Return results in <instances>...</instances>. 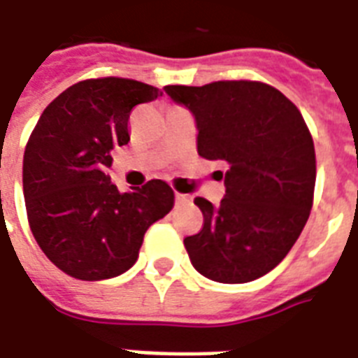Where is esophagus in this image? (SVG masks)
Returning <instances> with one entry per match:
<instances>
[{"mask_svg": "<svg viewBox=\"0 0 358 358\" xmlns=\"http://www.w3.org/2000/svg\"><path fill=\"white\" fill-rule=\"evenodd\" d=\"M192 201V197L189 195H184V193H176V203L178 205H187Z\"/></svg>", "mask_w": 358, "mask_h": 358, "instance_id": "obj_1", "label": "esophagus"}]
</instances>
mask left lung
Instances as JSON below:
<instances>
[{
  "mask_svg": "<svg viewBox=\"0 0 358 358\" xmlns=\"http://www.w3.org/2000/svg\"><path fill=\"white\" fill-rule=\"evenodd\" d=\"M165 92L195 117L201 157L227 165L220 206L195 197L205 224L184 239L193 267L226 285L264 277L298 241L313 205L315 145L300 110L260 81Z\"/></svg>",
  "mask_w": 358,
  "mask_h": 358,
  "instance_id": "left-lung-1",
  "label": "left lung"
}]
</instances>
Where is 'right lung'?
<instances>
[{
	"label": "right lung",
	"mask_w": 358,
	"mask_h": 358,
	"mask_svg": "<svg viewBox=\"0 0 358 358\" xmlns=\"http://www.w3.org/2000/svg\"><path fill=\"white\" fill-rule=\"evenodd\" d=\"M157 96L159 89L134 79L79 81L45 108L31 132L22 165L28 222L45 256L70 277L125 273L148 227L174 206L163 180L121 193L106 174L113 148L131 140L132 108Z\"/></svg>",
	"instance_id": "obj_1"
}]
</instances>
